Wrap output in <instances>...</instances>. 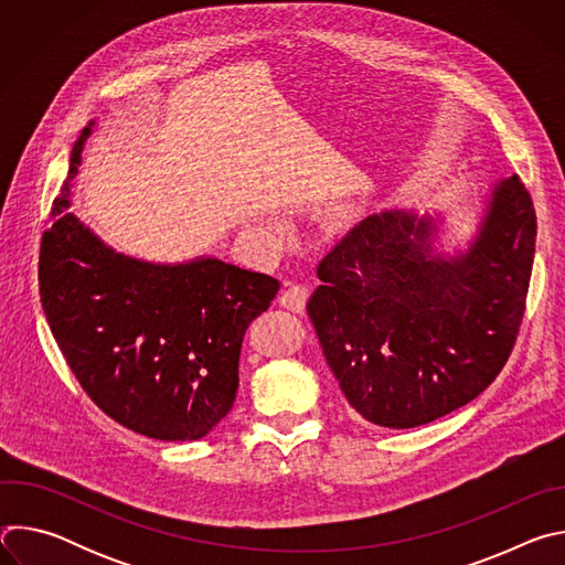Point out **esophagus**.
<instances>
[{
    "label": "esophagus",
    "mask_w": 565,
    "mask_h": 565,
    "mask_svg": "<svg viewBox=\"0 0 565 565\" xmlns=\"http://www.w3.org/2000/svg\"><path fill=\"white\" fill-rule=\"evenodd\" d=\"M308 301V288L303 284H288L279 297V303L292 312H303Z\"/></svg>",
    "instance_id": "34e87169"
}]
</instances>
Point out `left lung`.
<instances>
[{
	"mask_svg": "<svg viewBox=\"0 0 565 565\" xmlns=\"http://www.w3.org/2000/svg\"><path fill=\"white\" fill-rule=\"evenodd\" d=\"M440 216L384 210L319 262L308 317L349 405L412 429L486 391L523 319L536 214L514 174L494 185L465 250H438Z\"/></svg>",
	"mask_w": 565,
	"mask_h": 565,
	"instance_id": "obj_1",
	"label": "left lung"
}]
</instances>
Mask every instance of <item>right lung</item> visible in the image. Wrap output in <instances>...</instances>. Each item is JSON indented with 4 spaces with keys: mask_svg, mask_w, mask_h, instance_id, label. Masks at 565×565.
I'll return each mask as SVG.
<instances>
[{
    "mask_svg": "<svg viewBox=\"0 0 565 565\" xmlns=\"http://www.w3.org/2000/svg\"><path fill=\"white\" fill-rule=\"evenodd\" d=\"M94 125L73 145L42 234V308L79 386L109 418L153 440H199L230 414L241 344L279 281L214 257L170 266L105 246L68 212Z\"/></svg>",
    "mask_w": 565,
    "mask_h": 565,
    "instance_id": "obj_1",
    "label": "right lung"
}]
</instances>
